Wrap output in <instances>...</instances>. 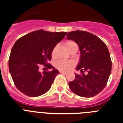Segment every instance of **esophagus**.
<instances>
[{
    "label": "esophagus",
    "mask_w": 123,
    "mask_h": 123,
    "mask_svg": "<svg viewBox=\"0 0 123 123\" xmlns=\"http://www.w3.org/2000/svg\"><path fill=\"white\" fill-rule=\"evenodd\" d=\"M60 73L61 74H66L67 73V72H66V71H60Z\"/></svg>",
    "instance_id": "obj_1"
}]
</instances>
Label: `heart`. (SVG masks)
<instances>
[{
	"instance_id": "obj_1",
	"label": "heart",
	"mask_w": 123,
	"mask_h": 123,
	"mask_svg": "<svg viewBox=\"0 0 123 123\" xmlns=\"http://www.w3.org/2000/svg\"><path fill=\"white\" fill-rule=\"evenodd\" d=\"M65 45L69 52H71V51H73L74 49H78L76 44L74 41H67V42H65ZM56 49V47H55V48L53 49V50H52V57H54V56H55ZM73 65V63L71 62H65V61L63 60H58L55 63V67L58 69L61 70V71H65V70L67 69L68 68L72 67Z\"/></svg>"
}]
</instances>
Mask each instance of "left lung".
<instances>
[{
  "label": "left lung",
  "instance_id": "8db88e82",
  "mask_svg": "<svg viewBox=\"0 0 123 123\" xmlns=\"http://www.w3.org/2000/svg\"><path fill=\"white\" fill-rule=\"evenodd\" d=\"M67 36V39L74 41L79 46L80 58L76 69L82 73H75V79L68 84L69 88L80 97L95 96L106 86L111 71L108 48L100 38L86 31H71Z\"/></svg>",
  "mask_w": 123,
  "mask_h": 123
}]
</instances>
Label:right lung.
Instances as JSON below:
<instances>
[{
    "mask_svg": "<svg viewBox=\"0 0 123 123\" xmlns=\"http://www.w3.org/2000/svg\"><path fill=\"white\" fill-rule=\"evenodd\" d=\"M67 32H52L37 30L17 40L11 50L8 68L15 86L27 96L35 97L46 93L59 71L48 62L56 44ZM44 65L50 72L41 73Z\"/></svg>",
    "mask_w": 123,
    "mask_h": 123,
    "instance_id": "obj_1",
    "label": "right lung"
}]
</instances>
